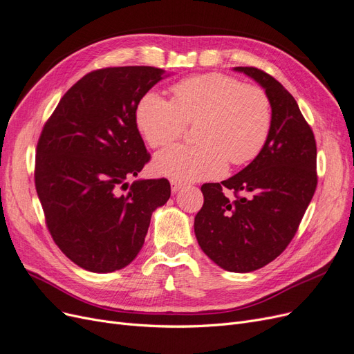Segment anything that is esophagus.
Instances as JSON below:
<instances>
[{"label":"esophagus","instance_id":"esophagus-1","mask_svg":"<svg viewBox=\"0 0 354 354\" xmlns=\"http://www.w3.org/2000/svg\"><path fill=\"white\" fill-rule=\"evenodd\" d=\"M181 186H183V183H180L177 180H171V190H173L174 194L181 189Z\"/></svg>","mask_w":354,"mask_h":354}]
</instances>
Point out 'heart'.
<instances>
[{"label":"heart","instance_id":"heart-1","mask_svg":"<svg viewBox=\"0 0 354 354\" xmlns=\"http://www.w3.org/2000/svg\"><path fill=\"white\" fill-rule=\"evenodd\" d=\"M173 102L149 91L137 104L136 122L151 147L176 142L196 124L195 146H173L156 155L155 171L174 180L220 177L227 160L250 164L269 140L273 109L267 93L221 73H205L173 85Z\"/></svg>","mask_w":354,"mask_h":354}]
</instances>
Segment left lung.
Masks as SVG:
<instances>
[{
	"mask_svg": "<svg viewBox=\"0 0 354 354\" xmlns=\"http://www.w3.org/2000/svg\"><path fill=\"white\" fill-rule=\"evenodd\" d=\"M234 71L266 90L272 130L260 155L241 173L202 185L195 234L201 250L221 269L248 273L279 257L295 236L317 186V153L315 134L291 93L259 68ZM226 188L234 192L233 200L223 195Z\"/></svg>",
	"mask_w": 354,
	"mask_h": 354,
	"instance_id": "1",
	"label": "left lung"
}]
</instances>
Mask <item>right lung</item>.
Instances as JSON below:
<instances>
[{
	"label": "right lung",
	"instance_id": "add662e5",
	"mask_svg": "<svg viewBox=\"0 0 354 354\" xmlns=\"http://www.w3.org/2000/svg\"><path fill=\"white\" fill-rule=\"evenodd\" d=\"M164 69L93 71L65 93L37 145L35 187L53 241L94 273L130 264L152 212L169 199L167 178L136 177L151 159L136 122L137 104Z\"/></svg>",
	"mask_w": 354,
	"mask_h": 354
}]
</instances>
